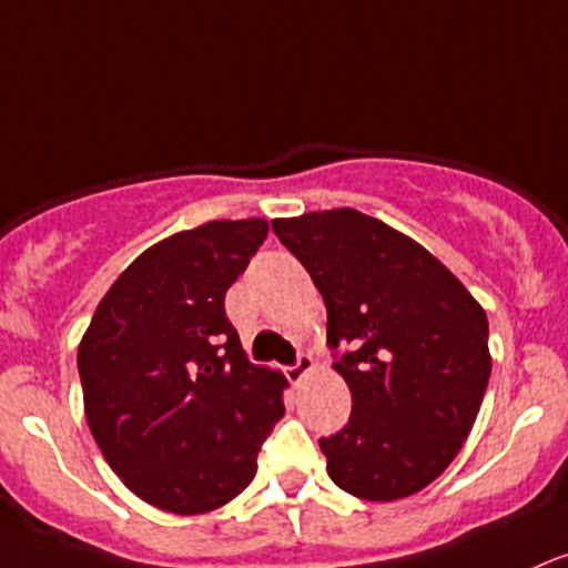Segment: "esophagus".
<instances>
[{"label": "esophagus", "mask_w": 568, "mask_h": 568, "mask_svg": "<svg viewBox=\"0 0 568 568\" xmlns=\"http://www.w3.org/2000/svg\"><path fill=\"white\" fill-rule=\"evenodd\" d=\"M313 366H315L313 355L298 353L296 364H294V366H288V369H285V377L291 379V385H298V383H302V379H304V375H310V372H313Z\"/></svg>", "instance_id": "esophagus-1"}]
</instances>
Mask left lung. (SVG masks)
Segmentation results:
<instances>
[{
  "mask_svg": "<svg viewBox=\"0 0 568 568\" xmlns=\"http://www.w3.org/2000/svg\"><path fill=\"white\" fill-rule=\"evenodd\" d=\"M328 313L347 426L321 439L328 477L366 501L434 483L475 426L490 377L488 317L442 261L377 217L339 207L277 217Z\"/></svg>",
  "mask_w": 568,
  "mask_h": 568,
  "instance_id": "1",
  "label": "left lung"
}]
</instances>
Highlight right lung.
<instances>
[{"label": "right lung", "mask_w": 568, "mask_h": 568, "mask_svg": "<svg viewBox=\"0 0 568 568\" xmlns=\"http://www.w3.org/2000/svg\"><path fill=\"white\" fill-rule=\"evenodd\" d=\"M264 217L210 221L136 255L78 347L85 420L132 494L213 513L255 477L285 413L280 372L255 366L223 298L266 240Z\"/></svg>", "instance_id": "1"}]
</instances>
